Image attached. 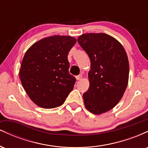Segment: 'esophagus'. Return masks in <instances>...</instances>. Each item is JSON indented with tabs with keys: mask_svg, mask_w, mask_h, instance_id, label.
<instances>
[{
	"mask_svg": "<svg viewBox=\"0 0 148 148\" xmlns=\"http://www.w3.org/2000/svg\"><path fill=\"white\" fill-rule=\"evenodd\" d=\"M82 77H83L82 75H81V74H80V75H78L76 76V80H78V81H79V80L82 79Z\"/></svg>",
	"mask_w": 148,
	"mask_h": 148,
	"instance_id": "1",
	"label": "esophagus"
}]
</instances>
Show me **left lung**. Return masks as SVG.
I'll return each instance as SVG.
<instances>
[{
	"label": "left lung",
	"instance_id": "obj_1",
	"mask_svg": "<svg viewBox=\"0 0 148 148\" xmlns=\"http://www.w3.org/2000/svg\"><path fill=\"white\" fill-rule=\"evenodd\" d=\"M78 42L90 59V86L83 95L88 111L102 114L118 104L128 85L130 65L123 46L106 33H85Z\"/></svg>",
	"mask_w": 148,
	"mask_h": 148
}]
</instances>
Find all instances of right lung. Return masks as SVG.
<instances>
[{
  "label": "right lung",
  "instance_id": "right-lung-1",
  "mask_svg": "<svg viewBox=\"0 0 148 148\" xmlns=\"http://www.w3.org/2000/svg\"><path fill=\"white\" fill-rule=\"evenodd\" d=\"M76 39L53 35L34 43L25 52L19 69L21 83L38 106H60L73 90L76 79L69 73L67 55Z\"/></svg>",
  "mask_w": 148,
  "mask_h": 148
}]
</instances>
